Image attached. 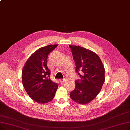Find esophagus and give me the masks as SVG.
Wrapping results in <instances>:
<instances>
[{
  "mask_svg": "<svg viewBox=\"0 0 130 130\" xmlns=\"http://www.w3.org/2000/svg\"><path fill=\"white\" fill-rule=\"evenodd\" d=\"M66 79L65 78H63V79H60V80H59V82L61 83V84H63L64 83V82L65 81Z\"/></svg>",
  "mask_w": 130,
  "mask_h": 130,
  "instance_id": "1",
  "label": "esophagus"
}]
</instances>
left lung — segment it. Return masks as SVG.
I'll list each match as a JSON object with an SVG mask.
<instances>
[{"label": "left lung", "instance_id": "left-lung-1", "mask_svg": "<svg viewBox=\"0 0 130 130\" xmlns=\"http://www.w3.org/2000/svg\"><path fill=\"white\" fill-rule=\"evenodd\" d=\"M75 71L81 80L75 81V88L70 93L71 99L80 104H86L94 99L104 83L105 68L97 54L89 49L70 45Z\"/></svg>", "mask_w": 130, "mask_h": 130}]
</instances>
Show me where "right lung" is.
<instances>
[{"label": "right lung", "instance_id": "obj_1", "mask_svg": "<svg viewBox=\"0 0 130 130\" xmlns=\"http://www.w3.org/2000/svg\"><path fill=\"white\" fill-rule=\"evenodd\" d=\"M58 46L50 44L33 53L25 64L22 72V83L27 94L39 103H47L55 97L58 84L50 78L47 66L49 53Z\"/></svg>", "mask_w": 130, "mask_h": 130}]
</instances>
